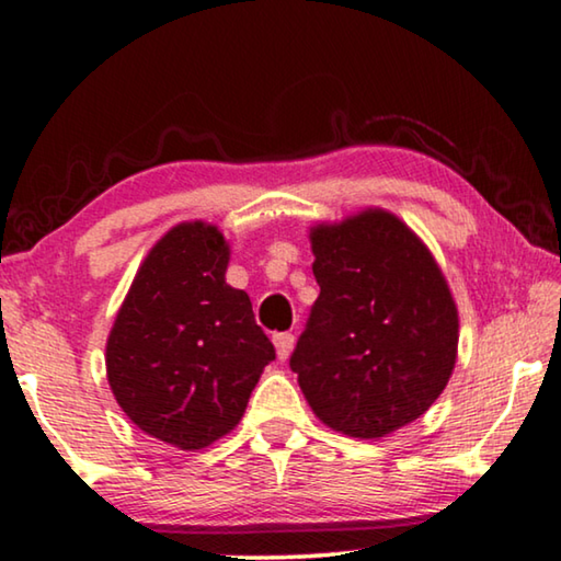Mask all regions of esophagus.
I'll return each mask as SVG.
<instances>
[{
  "label": "esophagus",
  "mask_w": 561,
  "mask_h": 561,
  "mask_svg": "<svg viewBox=\"0 0 561 561\" xmlns=\"http://www.w3.org/2000/svg\"><path fill=\"white\" fill-rule=\"evenodd\" d=\"M294 334L290 332H278L273 334V344H275V352H278V359H288L290 350H294Z\"/></svg>",
  "instance_id": "1"
}]
</instances>
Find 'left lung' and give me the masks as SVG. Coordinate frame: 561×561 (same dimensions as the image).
Masks as SVG:
<instances>
[{
	"label": "left lung",
	"mask_w": 561,
	"mask_h": 561,
	"mask_svg": "<svg viewBox=\"0 0 561 561\" xmlns=\"http://www.w3.org/2000/svg\"><path fill=\"white\" fill-rule=\"evenodd\" d=\"M309 237L321 294L290 370L327 426L378 439L416 421L447 388L459 342L455 298L396 214L365 209Z\"/></svg>",
	"instance_id": "8db88e82"
}]
</instances>
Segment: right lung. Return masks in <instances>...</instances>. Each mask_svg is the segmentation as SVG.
<instances>
[{
    "instance_id": "1",
    "label": "right lung",
    "mask_w": 561,
    "mask_h": 561,
    "mask_svg": "<svg viewBox=\"0 0 561 561\" xmlns=\"http://www.w3.org/2000/svg\"><path fill=\"white\" fill-rule=\"evenodd\" d=\"M229 244L183 221L142 260L106 340V378L129 421L179 449L232 432L275 359L250 296L227 286Z\"/></svg>"
}]
</instances>
